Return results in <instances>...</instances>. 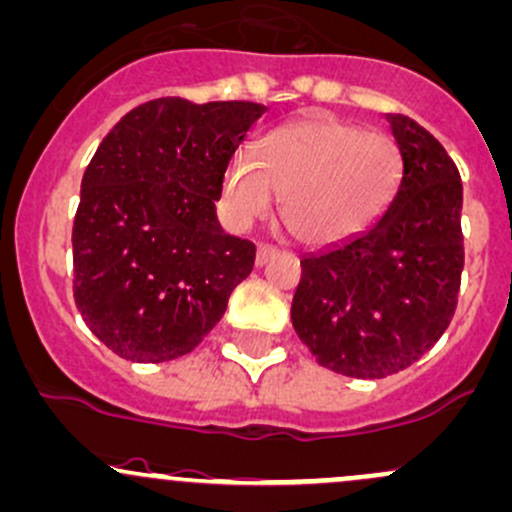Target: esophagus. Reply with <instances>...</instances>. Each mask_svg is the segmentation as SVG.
Masks as SVG:
<instances>
[{"label": "esophagus", "instance_id": "obj_1", "mask_svg": "<svg viewBox=\"0 0 512 512\" xmlns=\"http://www.w3.org/2000/svg\"><path fill=\"white\" fill-rule=\"evenodd\" d=\"M277 255V250H274L272 245H257V255H255V265L262 267L267 265V262L272 260V257Z\"/></svg>", "mask_w": 512, "mask_h": 512}]
</instances>
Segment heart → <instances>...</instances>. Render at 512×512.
I'll return each mask as SVG.
<instances>
[{
    "instance_id": "heart-1",
    "label": "heart",
    "mask_w": 512,
    "mask_h": 512,
    "mask_svg": "<svg viewBox=\"0 0 512 512\" xmlns=\"http://www.w3.org/2000/svg\"><path fill=\"white\" fill-rule=\"evenodd\" d=\"M400 181V154L380 132L311 115L274 127L255 159L238 154L223 179V213L233 228L279 215L294 240L326 247L363 233L387 206Z\"/></svg>"
}]
</instances>
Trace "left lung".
Masks as SVG:
<instances>
[{"instance_id":"8db88e82","label":"left lung","mask_w":512,"mask_h":512,"mask_svg":"<svg viewBox=\"0 0 512 512\" xmlns=\"http://www.w3.org/2000/svg\"><path fill=\"white\" fill-rule=\"evenodd\" d=\"M385 120L402 166L390 203L360 235L301 257L292 299L319 365L363 380L410 368L439 341L464 270L459 169L410 117Z\"/></svg>"}]
</instances>
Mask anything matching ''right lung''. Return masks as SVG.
Returning a JSON list of instances; mask_svg holds the SVG:
<instances>
[{"instance_id":"1","label":"right lung","mask_w":512,"mask_h":512,"mask_svg":"<svg viewBox=\"0 0 512 512\" xmlns=\"http://www.w3.org/2000/svg\"><path fill=\"white\" fill-rule=\"evenodd\" d=\"M257 102L159 98L102 139L80 184L73 297L95 338L134 363L191 353L255 265L215 215Z\"/></svg>"}]
</instances>
